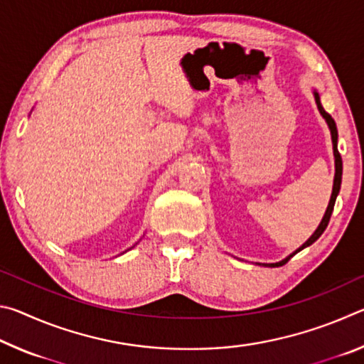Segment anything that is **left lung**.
<instances>
[{"instance_id":"1","label":"left lung","mask_w":364,"mask_h":364,"mask_svg":"<svg viewBox=\"0 0 364 364\" xmlns=\"http://www.w3.org/2000/svg\"><path fill=\"white\" fill-rule=\"evenodd\" d=\"M313 95H315V101H316V106H318V110H319V114H321L323 117H324V120H326V123H328V127H329V130H331V138H332V149H334V159H336V176H334V186H332V194H331V200H329V205H328V208H326V213H324V217H323V220H321V223H319V226L316 228V231L311 234L310 236V239H308V241L301 245V247H299L297 250L294 252V254H291L289 257H286L284 260H281V262H278V263H267L264 264V267H271V268H274V267H282V264H286L289 260H291V258L297 254V252H300V250H304L305 247H308V245H311L313 242L316 241V239L321 236V234L324 232V230L326 228H328V223H329V220H331V215H332V210H334V204H336V199H337V194H338V191H341V183H342V157H341V154H338V149H337V127H336V122H334V119H332V117L326 112V110L323 109V106H321V101H319V95H318V91H313Z\"/></svg>"}]
</instances>
